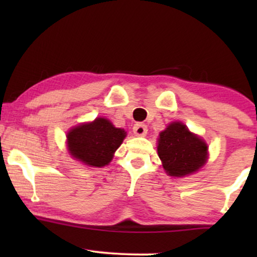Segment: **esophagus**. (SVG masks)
Returning a JSON list of instances; mask_svg holds the SVG:
<instances>
[{
  "label": "esophagus",
  "instance_id": "esophagus-1",
  "mask_svg": "<svg viewBox=\"0 0 257 257\" xmlns=\"http://www.w3.org/2000/svg\"><path fill=\"white\" fill-rule=\"evenodd\" d=\"M133 132L137 137H144L146 136L147 133V126L145 124H142V122H138L133 126Z\"/></svg>",
  "mask_w": 257,
  "mask_h": 257
}]
</instances>
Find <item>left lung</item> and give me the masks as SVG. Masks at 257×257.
<instances>
[{
    "instance_id": "1",
    "label": "left lung",
    "mask_w": 257,
    "mask_h": 257,
    "mask_svg": "<svg viewBox=\"0 0 257 257\" xmlns=\"http://www.w3.org/2000/svg\"><path fill=\"white\" fill-rule=\"evenodd\" d=\"M158 156L171 177H186L199 171L208 159V146L180 121H173L158 138Z\"/></svg>"
}]
</instances>
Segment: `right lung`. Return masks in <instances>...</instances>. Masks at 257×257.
<instances>
[{
	"mask_svg": "<svg viewBox=\"0 0 257 257\" xmlns=\"http://www.w3.org/2000/svg\"><path fill=\"white\" fill-rule=\"evenodd\" d=\"M125 137L124 130L99 117L70 130L66 143L70 156L76 160L91 167H103L110 164Z\"/></svg>",
	"mask_w": 257,
	"mask_h": 257,
	"instance_id": "add662e5",
	"label": "right lung"
}]
</instances>
